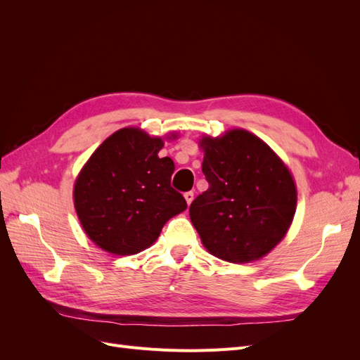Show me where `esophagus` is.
<instances>
[{"mask_svg":"<svg viewBox=\"0 0 360 360\" xmlns=\"http://www.w3.org/2000/svg\"><path fill=\"white\" fill-rule=\"evenodd\" d=\"M184 198H186V202L191 205V202L193 201V192H192V191H189V192L184 193Z\"/></svg>","mask_w":360,"mask_h":360,"instance_id":"1","label":"esophagus"}]
</instances>
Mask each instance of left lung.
<instances>
[{"label": "left lung", "instance_id": "1", "mask_svg": "<svg viewBox=\"0 0 360 360\" xmlns=\"http://www.w3.org/2000/svg\"><path fill=\"white\" fill-rule=\"evenodd\" d=\"M209 189L189 207L202 245L217 258L249 263L288 231L297 193L290 171L267 144L242 129L202 138Z\"/></svg>", "mask_w": 360, "mask_h": 360}]
</instances>
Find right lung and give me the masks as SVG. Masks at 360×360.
Returning <instances> with one entry per match:
<instances>
[{
  "label": "right lung",
  "mask_w": 360,
  "mask_h": 360,
  "mask_svg": "<svg viewBox=\"0 0 360 360\" xmlns=\"http://www.w3.org/2000/svg\"><path fill=\"white\" fill-rule=\"evenodd\" d=\"M162 147L160 138L122 129L103 141L76 180L75 207L84 231L108 252H141L188 207L171 188L174 162L158 156Z\"/></svg>",
  "instance_id": "obj_1"
}]
</instances>
